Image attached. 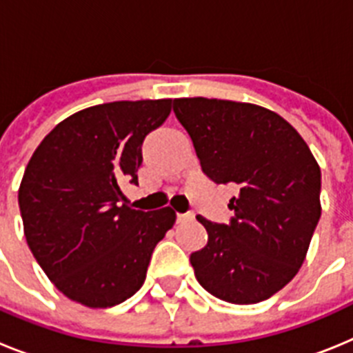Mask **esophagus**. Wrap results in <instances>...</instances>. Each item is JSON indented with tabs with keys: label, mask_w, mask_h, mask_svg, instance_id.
Listing matches in <instances>:
<instances>
[{
	"label": "esophagus",
	"mask_w": 353,
	"mask_h": 353,
	"mask_svg": "<svg viewBox=\"0 0 353 353\" xmlns=\"http://www.w3.org/2000/svg\"><path fill=\"white\" fill-rule=\"evenodd\" d=\"M192 217H194V214H191V212H189V214H176V221H179V223H183V221H191Z\"/></svg>",
	"instance_id": "1"
}]
</instances>
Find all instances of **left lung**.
I'll return each instance as SVG.
<instances>
[{"label": "left lung", "mask_w": 353, "mask_h": 353, "mask_svg": "<svg viewBox=\"0 0 353 353\" xmlns=\"http://www.w3.org/2000/svg\"><path fill=\"white\" fill-rule=\"evenodd\" d=\"M201 170L215 183H236L230 224L201 215L208 242L191 254L198 283L221 301L256 304L285 288L302 267L322 215V173L301 134L256 104L174 99Z\"/></svg>", "instance_id": "left-lung-1"}]
</instances>
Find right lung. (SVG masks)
<instances>
[{"mask_svg":"<svg viewBox=\"0 0 353 353\" xmlns=\"http://www.w3.org/2000/svg\"><path fill=\"white\" fill-rule=\"evenodd\" d=\"M170 113L171 99L92 105L60 121L31 155L19 187L24 235L70 301L111 307L145 283L176 214L134 210L120 185L138 183L143 141Z\"/></svg>","mask_w":353,"mask_h":353,"instance_id":"right-lung-1","label":"right lung"}]
</instances>
